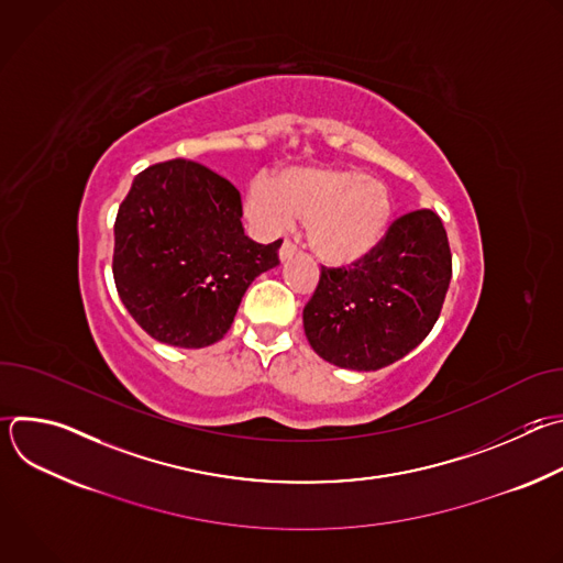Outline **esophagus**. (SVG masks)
<instances>
[{"instance_id": "obj_1", "label": "esophagus", "mask_w": 563, "mask_h": 563, "mask_svg": "<svg viewBox=\"0 0 563 563\" xmlns=\"http://www.w3.org/2000/svg\"><path fill=\"white\" fill-rule=\"evenodd\" d=\"M298 252V245L294 243L291 238H285V243L280 245V261H287L289 256H294Z\"/></svg>"}]
</instances>
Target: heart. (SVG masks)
I'll return each mask as SVG.
<instances>
[{
  "mask_svg": "<svg viewBox=\"0 0 563 563\" xmlns=\"http://www.w3.org/2000/svg\"><path fill=\"white\" fill-rule=\"evenodd\" d=\"M247 216L278 233L307 222L311 250L332 265L358 261L383 238L391 218L389 189L356 169L291 167L274 183L258 176L247 189Z\"/></svg>",
  "mask_w": 563,
  "mask_h": 563,
  "instance_id": "b5f03b06",
  "label": "heart"
}]
</instances>
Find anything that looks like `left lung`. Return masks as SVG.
Listing matches in <instances>:
<instances>
[{
  "instance_id": "8db88e82",
  "label": "left lung",
  "mask_w": 563,
  "mask_h": 563,
  "mask_svg": "<svg viewBox=\"0 0 563 563\" xmlns=\"http://www.w3.org/2000/svg\"><path fill=\"white\" fill-rule=\"evenodd\" d=\"M450 278L452 254L441 218L432 209L410 211L350 267L320 265L302 309L305 336L320 358L339 367L380 369L432 332Z\"/></svg>"
}]
</instances>
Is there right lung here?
<instances>
[{
	"label": "right lung",
	"instance_id": "1",
	"mask_svg": "<svg viewBox=\"0 0 563 563\" xmlns=\"http://www.w3.org/2000/svg\"><path fill=\"white\" fill-rule=\"evenodd\" d=\"M238 189L194 159L140 172L115 218L113 278L155 341L198 350L220 341L252 280L280 263L245 235Z\"/></svg>",
	"mask_w": 563,
	"mask_h": 563
}]
</instances>
